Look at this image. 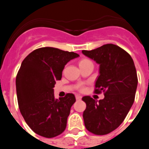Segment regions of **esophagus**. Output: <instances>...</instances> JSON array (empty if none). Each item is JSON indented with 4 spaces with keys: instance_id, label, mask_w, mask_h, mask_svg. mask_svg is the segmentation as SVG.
I'll list each match as a JSON object with an SVG mask.
<instances>
[{
    "instance_id": "esophagus-1",
    "label": "esophagus",
    "mask_w": 149,
    "mask_h": 149,
    "mask_svg": "<svg viewBox=\"0 0 149 149\" xmlns=\"http://www.w3.org/2000/svg\"><path fill=\"white\" fill-rule=\"evenodd\" d=\"M75 98L77 100H81V98H82V96L80 95H76Z\"/></svg>"
}]
</instances>
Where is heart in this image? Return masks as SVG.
<instances>
[{
	"label": "heart",
	"mask_w": 149,
	"mask_h": 149,
	"mask_svg": "<svg viewBox=\"0 0 149 149\" xmlns=\"http://www.w3.org/2000/svg\"><path fill=\"white\" fill-rule=\"evenodd\" d=\"M84 60H82V61H84ZM85 89H86V87H85V85H84V84H81V85H79L78 89L80 91H84V90H85Z\"/></svg>",
	"instance_id": "obj_1"
}]
</instances>
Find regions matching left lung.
I'll return each mask as SVG.
<instances>
[{"label":"left lung","instance_id":"8db88e82","mask_svg":"<svg viewBox=\"0 0 149 149\" xmlns=\"http://www.w3.org/2000/svg\"><path fill=\"white\" fill-rule=\"evenodd\" d=\"M82 53L100 65L95 93L104 95V99L84 96L86 108L85 127L95 135H105L120 125L134 104L138 78L131 55L118 45L107 44Z\"/></svg>","mask_w":149,"mask_h":149}]
</instances>
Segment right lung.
Returning a JSON list of instances; mask_svg holds the SVG:
<instances>
[{"mask_svg": "<svg viewBox=\"0 0 149 149\" xmlns=\"http://www.w3.org/2000/svg\"><path fill=\"white\" fill-rule=\"evenodd\" d=\"M78 56L74 52L45 47L34 50L22 63L15 81L18 107L38 135L52 138L65 131L75 97L67 93L55 99L53 88L61 80L66 63Z\"/></svg>", "mask_w": 149, "mask_h": 149, "instance_id": "1", "label": "right lung"}]
</instances>
